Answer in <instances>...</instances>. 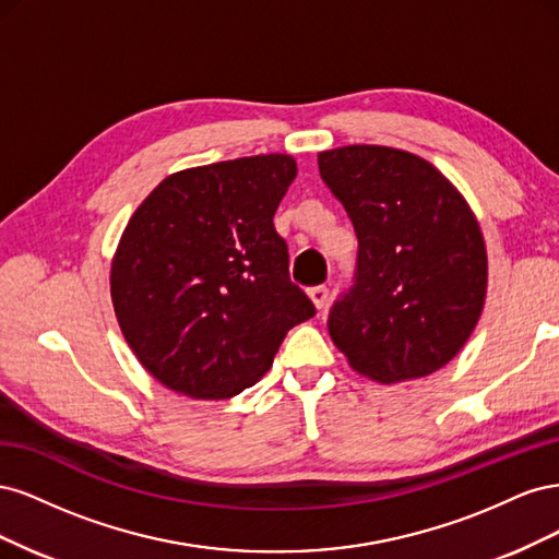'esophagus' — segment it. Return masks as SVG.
<instances>
[{"label": "esophagus", "mask_w": 559, "mask_h": 559, "mask_svg": "<svg viewBox=\"0 0 559 559\" xmlns=\"http://www.w3.org/2000/svg\"><path fill=\"white\" fill-rule=\"evenodd\" d=\"M308 294H310V298H312L317 310L326 308V302H329V286H324V284H321V286H312V289H310Z\"/></svg>", "instance_id": "34e87169"}]
</instances>
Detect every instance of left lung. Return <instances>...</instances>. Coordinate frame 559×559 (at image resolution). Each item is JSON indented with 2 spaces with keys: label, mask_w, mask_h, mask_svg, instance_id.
<instances>
[{
  "label": "left lung",
  "mask_w": 559,
  "mask_h": 559,
  "mask_svg": "<svg viewBox=\"0 0 559 559\" xmlns=\"http://www.w3.org/2000/svg\"><path fill=\"white\" fill-rule=\"evenodd\" d=\"M359 240L329 333L357 373L394 384L431 376L464 347L487 292V251L462 193L408 151L352 144L317 156Z\"/></svg>",
  "instance_id": "left-lung-1"
}]
</instances>
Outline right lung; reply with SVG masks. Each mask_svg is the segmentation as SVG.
<instances>
[{"label":"right lung","instance_id":"right-lung-1","mask_svg":"<svg viewBox=\"0 0 559 559\" xmlns=\"http://www.w3.org/2000/svg\"><path fill=\"white\" fill-rule=\"evenodd\" d=\"M296 173L286 154L191 167L130 216L111 263L114 312L134 357L173 392L240 394L289 329L314 317L273 224Z\"/></svg>","mask_w":559,"mask_h":559}]
</instances>
